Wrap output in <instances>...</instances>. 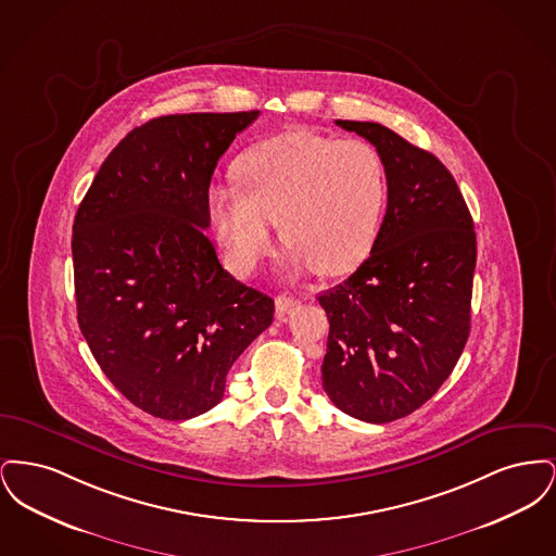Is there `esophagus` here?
I'll return each mask as SVG.
<instances>
[{
    "instance_id": "34e87169",
    "label": "esophagus",
    "mask_w": 556,
    "mask_h": 556,
    "mask_svg": "<svg viewBox=\"0 0 556 556\" xmlns=\"http://www.w3.org/2000/svg\"><path fill=\"white\" fill-rule=\"evenodd\" d=\"M298 304H300V300L293 298V295H279L277 302H275V311H277L279 317H286V315H290Z\"/></svg>"
}]
</instances>
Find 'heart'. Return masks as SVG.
<instances>
[{"label":"heart","instance_id":"obj_1","mask_svg":"<svg viewBox=\"0 0 556 556\" xmlns=\"http://www.w3.org/2000/svg\"><path fill=\"white\" fill-rule=\"evenodd\" d=\"M236 184L208 189L214 233L245 273L283 239L323 275H342L369 254L386 198V168L363 139L306 129L275 135L236 162Z\"/></svg>","mask_w":556,"mask_h":556}]
</instances>
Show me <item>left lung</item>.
<instances>
[{
  "label": "left lung",
  "mask_w": 556,
  "mask_h": 556,
  "mask_svg": "<svg viewBox=\"0 0 556 556\" xmlns=\"http://www.w3.org/2000/svg\"><path fill=\"white\" fill-rule=\"evenodd\" d=\"M370 141L388 179V211L370 256L323 291L329 318L323 390L345 415L390 424L448 379L471 329L477 241L448 168L379 123L336 121Z\"/></svg>",
  "instance_id": "obj_1"
}]
</instances>
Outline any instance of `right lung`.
Here are the masks:
<instances>
[{
	"label": "right lung",
	"instance_id": "1",
	"mask_svg": "<svg viewBox=\"0 0 556 556\" xmlns=\"http://www.w3.org/2000/svg\"><path fill=\"white\" fill-rule=\"evenodd\" d=\"M250 112L152 118L104 160L73 225L80 333L137 408L186 421L216 406L275 302L216 258L208 189Z\"/></svg>",
	"mask_w": 556,
	"mask_h": 556
}]
</instances>
